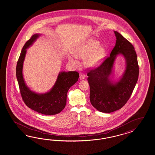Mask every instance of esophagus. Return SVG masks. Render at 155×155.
Segmentation results:
<instances>
[{
  "instance_id": "obj_1",
  "label": "esophagus",
  "mask_w": 155,
  "mask_h": 155,
  "mask_svg": "<svg viewBox=\"0 0 155 155\" xmlns=\"http://www.w3.org/2000/svg\"><path fill=\"white\" fill-rule=\"evenodd\" d=\"M86 75L83 73H80V80H84L85 78Z\"/></svg>"
}]
</instances>
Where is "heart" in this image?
<instances>
[{
    "label": "heart",
    "mask_w": 155,
    "mask_h": 155,
    "mask_svg": "<svg viewBox=\"0 0 155 155\" xmlns=\"http://www.w3.org/2000/svg\"><path fill=\"white\" fill-rule=\"evenodd\" d=\"M106 49L102 46H100L98 41L90 39L77 48L73 52L75 57L84 58V64L89 67H95L103 61L106 56ZM69 61L77 65V62L73 57L69 58Z\"/></svg>",
    "instance_id": "obj_1"
}]
</instances>
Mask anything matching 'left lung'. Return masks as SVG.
Here are the masks:
<instances>
[{
	"instance_id": "8db88e82",
	"label": "left lung",
	"mask_w": 155,
	"mask_h": 155,
	"mask_svg": "<svg viewBox=\"0 0 155 155\" xmlns=\"http://www.w3.org/2000/svg\"><path fill=\"white\" fill-rule=\"evenodd\" d=\"M114 33L117 40L110 55L98 66L87 72L90 102L94 108L102 113H112L126 104L135 87L139 73L134 47L121 34L117 31ZM119 53L125 57L127 68L120 81L113 84L109 76L114 58Z\"/></svg>"
}]
</instances>
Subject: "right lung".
<instances>
[{
  "label": "right lung",
  "instance_id": "right-lung-1",
  "mask_svg": "<svg viewBox=\"0 0 155 155\" xmlns=\"http://www.w3.org/2000/svg\"><path fill=\"white\" fill-rule=\"evenodd\" d=\"M39 36L35 34L24 44L16 65V77L20 92L24 102L29 108L44 115H55L60 113L66 104L67 93L71 86L77 82L79 73L76 71L61 72L52 89L44 94H38L27 87L22 73L26 49Z\"/></svg>",
  "mask_w": 155,
  "mask_h": 155
}]
</instances>
